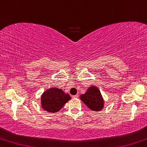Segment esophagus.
Returning a JSON list of instances; mask_svg holds the SVG:
<instances>
[{
    "mask_svg": "<svg viewBox=\"0 0 147 147\" xmlns=\"http://www.w3.org/2000/svg\"><path fill=\"white\" fill-rule=\"evenodd\" d=\"M78 96H79L78 94H76V95L72 96V98H78Z\"/></svg>",
    "mask_w": 147,
    "mask_h": 147,
    "instance_id": "1",
    "label": "esophagus"
}]
</instances>
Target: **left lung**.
Masks as SVG:
<instances>
[{"instance_id": "left-lung-1", "label": "left lung", "mask_w": 147, "mask_h": 147, "mask_svg": "<svg viewBox=\"0 0 147 147\" xmlns=\"http://www.w3.org/2000/svg\"><path fill=\"white\" fill-rule=\"evenodd\" d=\"M80 99L92 111L98 112L103 109L104 99L101 92L96 86L89 87L84 94H81Z\"/></svg>"}]
</instances>
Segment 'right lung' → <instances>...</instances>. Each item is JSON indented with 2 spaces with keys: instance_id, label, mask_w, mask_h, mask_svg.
<instances>
[{
  "instance_id": "right-lung-1",
  "label": "right lung",
  "mask_w": 147,
  "mask_h": 147,
  "mask_svg": "<svg viewBox=\"0 0 147 147\" xmlns=\"http://www.w3.org/2000/svg\"><path fill=\"white\" fill-rule=\"evenodd\" d=\"M70 99L69 94L65 93L62 89L51 87L42 94L40 105L45 111L56 113L62 109L65 104Z\"/></svg>"
}]
</instances>
